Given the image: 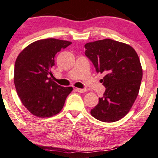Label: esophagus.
Segmentation results:
<instances>
[{
    "instance_id": "1",
    "label": "esophagus",
    "mask_w": 158,
    "mask_h": 158,
    "mask_svg": "<svg viewBox=\"0 0 158 158\" xmlns=\"http://www.w3.org/2000/svg\"><path fill=\"white\" fill-rule=\"evenodd\" d=\"M76 91H78V92H80V93H84L87 90L85 89V88H76Z\"/></svg>"
}]
</instances>
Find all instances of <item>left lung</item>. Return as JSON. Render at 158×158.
<instances>
[{
  "instance_id": "obj_1",
  "label": "left lung",
  "mask_w": 158,
  "mask_h": 158,
  "mask_svg": "<svg viewBox=\"0 0 158 158\" xmlns=\"http://www.w3.org/2000/svg\"><path fill=\"white\" fill-rule=\"evenodd\" d=\"M85 48L97 72L105 74L101 81L106 91L91 110V115L103 122L120 120L131 109L139 91L143 70L137 53L129 45L110 39L88 43Z\"/></svg>"
}]
</instances>
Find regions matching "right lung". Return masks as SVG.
Returning <instances> with one entry per match:
<instances>
[{
	"label": "right lung",
	"mask_w": 158,
	"mask_h": 158,
	"mask_svg": "<svg viewBox=\"0 0 158 158\" xmlns=\"http://www.w3.org/2000/svg\"><path fill=\"white\" fill-rule=\"evenodd\" d=\"M71 42L48 38L28 45L17 57L14 84L22 104L34 115L48 118L59 113L72 87L53 82L52 69L56 54Z\"/></svg>",
	"instance_id": "right-lung-1"
}]
</instances>
